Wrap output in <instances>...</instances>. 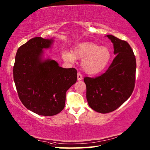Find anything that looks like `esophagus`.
Returning a JSON list of instances; mask_svg holds the SVG:
<instances>
[{
    "mask_svg": "<svg viewBox=\"0 0 150 150\" xmlns=\"http://www.w3.org/2000/svg\"><path fill=\"white\" fill-rule=\"evenodd\" d=\"M83 79V77H82V75L80 73H77V80L78 81H81Z\"/></svg>",
    "mask_w": 150,
    "mask_h": 150,
    "instance_id": "1",
    "label": "esophagus"
}]
</instances>
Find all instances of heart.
<instances>
[{"instance_id": "heart-1", "label": "heart", "mask_w": 150, "mask_h": 150, "mask_svg": "<svg viewBox=\"0 0 150 150\" xmlns=\"http://www.w3.org/2000/svg\"><path fill=\"white\" fill-rule=\"evenodd\" d=\"M62 57L67 62H73L76 59H82L81 67L88 75H97L103 72L109 66L112 53L106 46H100L92 42H85L77 44L73 49V53L65 51Z\"/></svg>"}]
</instances>
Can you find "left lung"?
Here are the masks:
<instances>
[{"mask_svg": "<svg viewBox=\"0 0 150 150\" xmlns=\"http://www.w3.org/2000/svg\"><path fill=\"white\" fill-rule=\"evenodd\" d=\"M106 37L113 44L116 57L104 74L84 79L89 106L100 113L111 112L128 100L135 81L136 59L129 44L111 35Z\"/></svg>", "mask_w": 150, "mask_h": 150, "instance_id": "1", "label": "left lung"}]
</instances>
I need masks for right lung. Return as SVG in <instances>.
I'll use <instances>...</instances> for the list:
<instances>
[{"label": "right lung", "instance_id": "add662e5", "mask_svg": "<svg viewBox=\"0 0 150 150\" xmlns=\"http://www.w3.org/2000/svg\"><path fill=\"white\" fill-rule=\"evenodd\" d=\"M53 41L33 38L19 47L15 56L13 79L18 97L27 109L39 115L60 113L67 90L77 79L75 68H63L44 57L43 49L51 47Z\"/></svg>", "mask_w": 150, "mask_h": 150}]
</instances>
